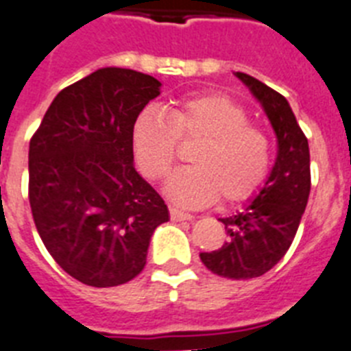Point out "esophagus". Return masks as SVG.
Wrapping results in <instances>:
<instances>
[{
    "label": "esophagus",
    "mask_w": 351,
    "mask_h": 351,
    "mask_svg": "<svg viewBox=\"0 0 351 351\" xmlns=\"http://www.w3.org/2000/svg\"><path fill=\"white\" fill-rule=\"evenodd\" d=\"M169 216H171V219H173V221H191V219H194L193 214L182 212V210H178V208H175V207L169 208Z\"/></svg>",
    "instance_id": "obj_1"
}]
</instances>
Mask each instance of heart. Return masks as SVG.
Returning <instances> with one entry per match:
<instances>
[{"label":"heart","mask_w":351,"mask_h":351,"mask_svg":"<svg viewBox=\"0 0 351 351\" xmlns=\"http://www.w3.org/2000/svg\"><path fill=\"white\" fill-rule=\"evenodd\" d=\"M241 105L221 94H193L176 99L167 116L146 107L132 125V149L141 173L149 180L167 175L178 141L199 139L191 149V166L169 176L166 191L187 207L208 205L217 196L243 202L258 191L271 167L266 134L248 125Z\"/></svg>","instance_id":"1"}]
</instances>
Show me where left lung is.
<instances>
[{"mask_svg":"<svg viewBox=\"0 0 351 351\" xmlns=\"http://www.w3.org/2000/svg\"><path fill=\"white\" fill-rule=\"evenodd\" d=\"M266 112L278 143L275 166L248 205L234 216L219 219L226 243L199 258L225 278L248 280L275 266L293 243L311 193L308 141L287 99L246 73H235Z\"/></svg>","mask_w":351,"mask_h":351,"instance_id":"left-lung-1","label":"left lung"}]
</instances>
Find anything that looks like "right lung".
I'll use <instances>...</instances> for the list:
<instances>
[{"instance_id":"1","label":"right lung","mask_w":351,"mask_h":351,"mask_svg":"<svg viewBox=\"0 0 351 351\" xmlns=\"http://www.w3.org/2000/svg\"><path fill=\"white\" fill-rule=\"evenodd\" d=\"M160 82L103 67L55 96L30 141L28 198L44 246L93 287L130 282L149 239L169 221L164 199L135 171L132 125Z\"/></svg>"}]
</instances>
